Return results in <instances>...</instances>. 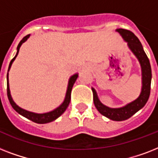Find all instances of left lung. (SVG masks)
<instances>
[{
    "label": "left lung",
    "instance_id": "obj_1",
    "mask_svg": "<svg viewBox=\"0 0 158 158\" xmlns=\"http://www.w3.org/2000/svg\"><path fill=\"white\" fill-rule=\"evenodd\" d=\"M116 32L120 33L125 42L127 43V46L132 53L137 58L141 67V74H142V88L139 96L137 98L129 102L121 107L112 108L102 103L99 100L97 91L94 88H92L94 94V102L97 110L102 115L107 117L108 119L115 121H122L131 117L133 115L142 109L147 103L149 98L150 89H151V80H152V69L150 65L149 60L147 55L143 51V46L136 36L129 30L117 28Z\"/></svg>",
    "mask_w": 158,
    "mask_h": 158
}]
</instances>
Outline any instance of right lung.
Here are the masks:
<instances>
[{"instance_id": "obj_1", "label": "right lung", "mask_w": 158, "mask_h": 158, "mask_svg": "<svg viewBox=\"0 0 158 158\" xmlns=\"http://www.w3.org/2000/svg\"><path fill=\"white\" fill-rule=\"evenodd\" d=\"M30 37V34L25 36L24 38L22 39V40L19 42L18 47H17V52L16 55L15 56L13 59L11 60L10 63L9 64L8 68V72H7V76H6V79H7V96H8V99L10 101V103L12 106V107L14 108V110H15L19 114V115H23L25 118L28 119V120H32L33 122L38 123V124H46V123L52 122L53 120H56L57 118L60 116V115L64 112V110H66V108L68 107L69 102H70V95H71V90L72 88L74 86V83L76 81L77 78L79 77V74L76 73V74H73L72 76H70V78L69 79V81H68V86H67V90L66 93H65V97H64V99L63 102H62L59 106H57L56 108H55L54 110H51V111H48V112L45 113H35L33 112V111H29V110H24L23 108H21L20 106H19L17 104L14 102L12 97H11L10 94V85H9V71L10 69V67L13 64L14 60H15V58L18 56L19 51V48H20L21 45L23 44V43H25L26 41L28 40V38Z\"/></svg>"}]
</instances>
